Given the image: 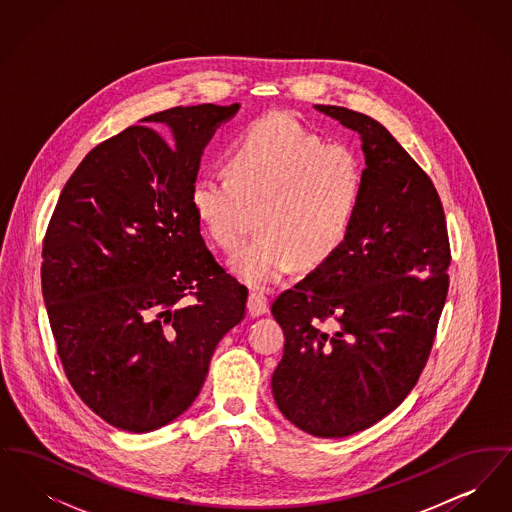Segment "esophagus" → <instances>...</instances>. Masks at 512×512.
I'll return each mask as SVG.
<instances>
[{
    "instance_id": "34e87169",
    "label": "esophagus",
    "mask_w": 512,
    "mask_h": 512,
    "mask_svg": "<svg viewBox=\"0 0 512 512\" xmlns=\"http://www.w3.org/2000/svg\"><path fill=\"white\" fill-rule=\"evenodd\" d=\"M247 311L251 317H261L268 313V299L261 293H249V299H247Z\"/></svg>"
}]
</instances>
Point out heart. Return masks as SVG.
I'll return each mask as SVG.
<instances>
[{
    "label": "heart",
    "instance_id": "1",
    "mask_svg": "<svg viewBox=\"0 0 512 512\" xmlns=\"http://www.w3.org/2000/svg\"><path fill=\"white\" fill-rule=\"evenodd\" d=\"M365 192V165L353 147L328 140L297 117L274 113L251 122L230 151V174L203 172L192 207L209 238L226 251L244 242L251 211L261 236L230 261L253 288L282 282L340 249Z\"/></svg>",
    "mask_w": 512,
    "mask_h": 512
}]
</instances>
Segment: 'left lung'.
I'll use <instances>...</instances> for the list:
<instances>
[{
	"label": "left lung",
	"instance_id": "1",
	"mask_svg": "<svg viewBox=\"0 0 512 512\" xmlns=\"http://www.w3.org/2000/svg\"><path fill=\"white\" fill-rule=\"evenodd\" d=\"M315 109L361 134L365 192L340 249L272 303L282 414L317 438L370 428L411 393L449 290L445 213L430 176L368 115Z\"/></svg>",
	"mask_w": 512,
	"mask_h": 512
}]
</instances>
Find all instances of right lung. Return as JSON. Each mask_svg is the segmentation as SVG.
Here are the masks:
<instances>
[{
    "instance_id": "obj_1",
    "label": "right lung",
    "mask_w": 512,
    "mask_h": 512,
    "mask_svg": "<svg viewBox=\"0 0 512 512\" xmlns=\"http://www.w3.org/2000/svg\"><path fill=\"white\" fill-rule=\"evenodd\" d=\"M240 105L172 107L94 147L67 180L42 249L63 370L105 422L151 432L199 395L247 288L201 238L192 186Z\"/></svg>"
}]
</instances>
